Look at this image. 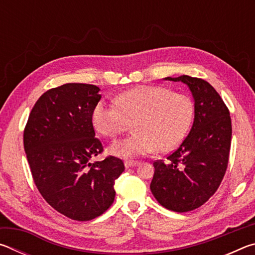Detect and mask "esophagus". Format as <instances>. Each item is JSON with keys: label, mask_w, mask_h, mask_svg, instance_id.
Instances as JSON below:
<instances>
[{"label": "esophagus", "mask_w": 255, "mask_h": 255, "mask_svg": "<svg viewBox=\"0 0 255 255\" xmlns=\"http://www.w3.org/2000/svg\"><path fill=\"white\" fill-rule=\"evenodd\" d=\"M139 164V162L137 161H126L125 162V166H126V169H129V167H132V166H136Z\"/></svg>", "instance_id": "esophagus-1"}]
</instances>
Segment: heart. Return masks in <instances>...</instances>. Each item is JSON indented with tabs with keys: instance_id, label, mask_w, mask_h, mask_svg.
Listing matches in <instances>:
<instances>
[{
	"instance_id": "b5f03b06",
	"label": "heart",
	"mask_w": 255,
	"mask_h": 255,
	"mask_svg": "<svg viewBox=\"0 0 255 255\" xmlns=\"http://www.w3.org/2000/svg\"><path fill=\"white\" fill-rule=\"evenodd\" d=\"M195 108L190 97L161 85H139L123 92L117 105L97 103L92 123L102 136L116 138L133 123L135 133L112 144L109 152L131 158L156 150H173L191 126Z\"/></svg>"
}]
</instances>
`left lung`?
Instances as JSON below:
<instances>
[{"instance_id":"8db88e82","label":"left lung","mask_w":255,"mask_h":255,"mask_svg":"<svg viewBox=\"0 0 255 255\" xmlns=\"http://www.w3.org/2000/svg\"><path fill=\"white\" fill-rule=\"evenodd\" d=\"M164 80L188 85L195 101L189 135L166 161H156L150 191L166 209L185 213L217 191L230 157L232 122L223 99L208 82L182 75Z\"/></svg>"}]
</instances>
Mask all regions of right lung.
<instances>
[{
	"label": "right lung",
	"mask_w": 255,
	"mask_h": 255,
	"mask_svg": "<svg viewBox=\"0 0 255 255\" xmlns=\"http://www.w3.org/2000/svg\"><path fill=\"white\" fill-rule=\"evenodd\" d=\"M97 85L67 83L38 99L23 132L24 152L38 190L58 213L85 222L115 200V181L125 165L109 156L90 159L103 147L96 138L92 112L100 101Z\"/></svg>",
	"instance_id": "1"
}]
</instances>
